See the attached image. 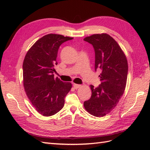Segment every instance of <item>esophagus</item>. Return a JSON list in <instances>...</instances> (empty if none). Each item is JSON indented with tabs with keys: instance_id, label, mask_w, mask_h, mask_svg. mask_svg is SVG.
<instances>
[{
	"instance_id": "obj_1",
	"label": "esophagus",
	"mask_w": 150,
	"mask_h": 150,
	"mask_svg": "<svg viewBox=\"0 0 150 150\" xmlns=\"http://www.w3.org/2000/svg\"><path fill=\"white\" fill-rule=\"evenodd\" d=\"M81 86V84H73V87H74L75 89H78L79 88H80Z\"/></svg>"
}]
</instances>
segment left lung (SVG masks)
<instances>
[{"instance_id":"left-lung-1","label":"left lung","mask_w":150,"mask_h":150,"mask_svg":"<svg viewBox=\"0 0 150 150\" xmlns=\"http://www.w3.org/2000/svg\"><path fill=\"white\" fill-rule=\"evenodd\" d=\"M95 50V69H101V84L90 86L91 96L85 101L88 112L95 117H103L115 107L125 90L128 66L126 55L119 44L106 33L94 34L84 39Z\"/></svg>"}]
</instances>
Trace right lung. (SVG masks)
I'll use <instances>...</instances> for the list:
<instances>
[{
    "instance_id": "right-lung-1",
    "label": "right lung",
    "mask_w": 150,
    "mask_h": 150,
    "mask_svg": "<svg viewBox=\"0 0 150 150\" xmlns=\"http://www.w3.org/2000/svg\"><path fill=\"white\" fill-rule=\"evenodd\" d=\"M73 38L48 34L40 38L28 50L23 62L25 91L33 107L43 116H52L62 109L71 82L54 77L60 46Z\"/></svg>"
}]
</instances>
